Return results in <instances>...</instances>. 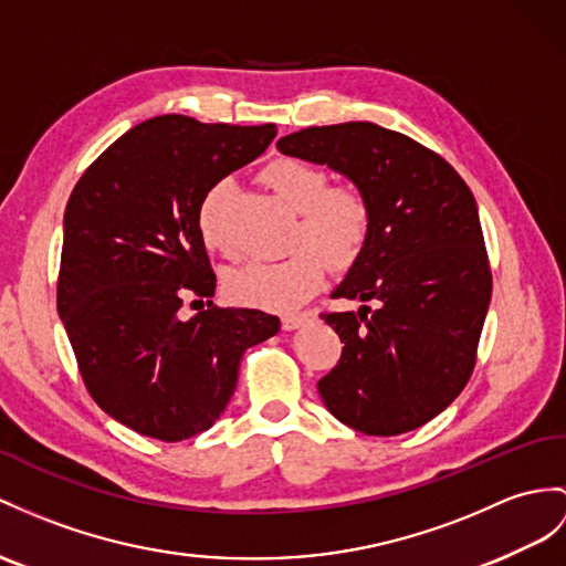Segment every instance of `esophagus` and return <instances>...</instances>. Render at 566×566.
<instances>
[{"label":"esophagus","mask_w":566,"mask_h":566,"mask_svg":"<svg viewBox=\"0 0 566 566\" xmlns=\"http://www.w3.org/2000/svg\"><path fill=\"white\" fill-rule=\"evenodd\" d=\"M312 312H300V314H285L283 319H281V324H283V328L285 331H293V328H297V326H302L305 324L307 319H312Z\"/></svg>","instance_id":"obj_1"}]
</instances>
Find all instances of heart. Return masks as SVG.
<instances>
[{"instance_id":"b5f03b06","label":"heart","mask_w":566,"mask_h":566,"mask_svg":"<svg viewBox=\"0 0 566 566\" xmlns=\"http://www.w3.org/2000/svg\"><path fill=\"white\" fill-rule=\"evenodd\" d=\"M275 197L297 211L291 230L293 247L279 261H247L226 273V295L244 307L287 312L302 305L322 285L326 264L336 271L350 269L363 256L371 235V203L353 185H328V175L300 158H275L261 170ZM226 182L206 191L197 226L203 244L218 254H232L226 228Z\"/></svg>"}]
</instances>
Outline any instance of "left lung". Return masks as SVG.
Returning <instances> with one entry per match:
<instances>
[{
  "mask_svg": "<svg viewBox=\"0 0 566 566\" xmlns=\"http://www.w3.org/2000/svg\"><path fill=\"white\" fill-rule=\"evenodd\" d=\"M285 156L348 175L371 203V235L334 297L360 312H322L343 350L319 379L331 416L394 437L439 416L471 379L492 297L473 191L432 148L371 122L287 134Z\"/></svg>",
  "mask_w": 566,
  "mask_h": 566,
  "instance_id": "1",
  "label": "left lung"
}]
</instances>
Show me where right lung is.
<instances>
[{
	"label": "right lung",
	"instance_id": "1",
	"mask_svg": "<svg viewBox=\"0 0 566 566\" xmlns=\"http://www.w3.org/2000/svg\"><path fill=\"white\" fill-rule=\"evenodd\" d=\"M275 134L154 117L105 148L69 197L57 310L91 398L134 432L182 442L209 430L242 353L279 334V316L259 310L179 316L185 295L216 291L197 226L203 195Z\"/></svg>",
	"mask_w": 566,
	"mask_h": 566
}]
</instances>
